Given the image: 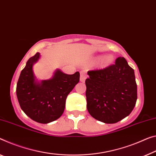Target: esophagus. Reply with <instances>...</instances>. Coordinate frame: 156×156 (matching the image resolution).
Returning <instances> with one entry per match:
<instances>
[{
    "label": "esophagus",
    "mask_w": 156,
    "mask_h": 156,
    "mask_svg": "<svg viewBox=\"0 0 156 156\" xmlns=\"http://www.w3.org/2000/svg\"><path fill=\"white\" fill-rule=\"evenodd\" d=\"M87 78V75H86V71L82 70L80 72V81L81 82H84L86 79Z\"/></svg>",
    "instance_id": "34e87169"
}]
</instances>
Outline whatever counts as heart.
<instances>
[{"label": "heart", "instance_id": "b5f03b06", "mask_svg": "<svg viewBox=\"0 0 156 156\" xmlns=\"http://www.w3.org/2000/svg\"><path fill=\"white\" fill-rule=\"evenodd\" d=\"M112 61H113V57L112 56H107L101 60L100 66V67H102V68H105V67H107L109 66V65H111Z\"/></svg>", "mask_w": 156, "mask_h": 156}]
</instances>
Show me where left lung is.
I'll return each instance as SVG.
<instances>
[{"mask_svg":"<svg viewBox=\"0 0 156 156\" xmlns=\"http://www.w3.org/2000/svg\"><path fill=\"white\" fill-rule=\"evenodd\" d=\"M86 80L87 109L93 118L115 123L133 111L137 99L134 70L123 57L104 69L88 72Z\"/></svg>","mask_w":156,"mask_h":156,"instance_id":"left-lung-1","label":"left lung"}]
</instances>
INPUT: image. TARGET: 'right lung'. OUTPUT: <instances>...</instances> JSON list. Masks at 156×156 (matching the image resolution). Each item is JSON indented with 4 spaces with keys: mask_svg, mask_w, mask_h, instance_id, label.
I'll return each mask as SVG.
<instances>
[{
    "mask_svg": "<svg viewBox=\"0 0 156 156\" xmlns=\"http://www.w3.org/2000/svg\"><path fill=\"white\" fill-rule=\"evenodd\" d=\"M40 58V53L28 60L21 72L16 96L21 109L33 121L48 123L63 114L67 96L80 81V73L67 75L56 70L53 77L41 82L35 80L33 64Z\"/></svg>",
    "mask_w": 156,
    "mask_h": 156,
    "instance_id": "1",
    "label": "right lung"
}]
</instances>
